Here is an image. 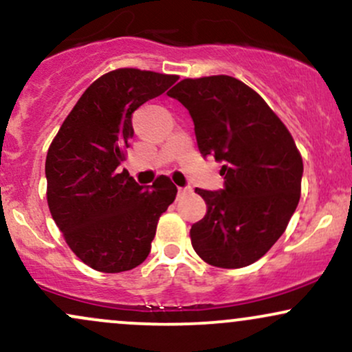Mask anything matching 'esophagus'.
<instances>
[{
  "instance_id": "1",
  "label": "esophagus",
  "mask_w": 352,
  "mask_h": 352,
  "mask_svg": "<svg viewBox=\"0 0 352 352\" xmlns=\"http://www.w3.org/2000/svg\"><path fill=\"white\" fill-rule=\"evenodd\" d=\"M177 193H179V197L188 195V193H192V187H179V190H177Z\"/></svg>"
}]
</instances>
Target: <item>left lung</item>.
Returning <instances> with one entry per match:
<instances>
[{
    "mask_svg": "<svg viewBox=\"0 0 352 352\" xmlns=\"http://www.w3.org/2000/svg\"><path fill=\"white\" fill-rule=\"evenodd\" d=\"M167 94L192 116L201 155L223 162V188H195L207 215L190 230L193 250L218 268L254 263L300 201L302 159L292 134L260 94L232 76L184 79Z\"/></svg>",
    "mask_w": 352,
    "mask_h": 352,
    "instance_id": "1",
    "label": "left lung"
}]
</instances>
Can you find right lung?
<instances>
[{
    "mask_svg": "<svg viewBox=\"0 0 352 352\" xmlns=\"http://www.w3.org/2000/svg\"><path fill=\"white\" fill-rule=\"evenodd\" d=\"M177 79L132 67L100 76L50 145L46 195L52 220L76 256L98 272H129L142 263L157 221L175 200L168 177L142 187L120 164L134 135V111Z\"/></svg>",
    "mask_w": 352,
    "mask_h": 352,
    "instance_id": "add662e5",
    "label": "right lung"
}]
</instances>
